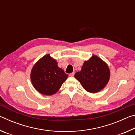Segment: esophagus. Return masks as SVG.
Instances as JSON below:
<instances>
[{
	"label": "esophagus",
	"mask_w": 135,
	"mask_h": 135,
	"mask_svg": "<svg viewBox=\"0 0 135 135\" xmlns=\"http://www.w3.org/2000/svg\"><path fill=\"white\" fill-rule=\"evenodd\" d=\"M69 76H70V77H73V76H74V72H73V73H70Z\"/></svg>",
	"instance_id": "34e87169"
}]
</instances>
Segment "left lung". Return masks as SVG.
I'll list each match as a JSON object with an SVG mask.
<instances>
[{"mask_svg": "<svg viewBox=\"0 0 135 135\" xmlns=\"http://www.w3.org/2000/svg\"><path fill=\"white\" fill-rule=\"evenodd\" d=\"M74 77L86 91L95 93L105 87L110 77V71L103 60L93 55L88 61H84L81 70L77 72Z\"/></svg>", "mask_w": 135, "mask_h": 135, "instance_id": "left-lung-1", "label": "left lung"}]
</instances>
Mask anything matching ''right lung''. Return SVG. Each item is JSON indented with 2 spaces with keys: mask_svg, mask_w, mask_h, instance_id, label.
<instances>
[{
  "mask_svg": "<svg viewBox=\"0 0 135 135\" xmlns=\"http://www.w3.org/2000/svg\"><path fill=\"white\" fill-rule=\"evenodd\" d=\"M30 78L37 92L44 95H52L58 92L68 75L58 67L55 59L47 54L34 65Z\"/></svg>",
  "mask_w": 135,
  "mask_h": 135,
  "instance_id": "1",
  "label": "right lung"
}]
</instances>
